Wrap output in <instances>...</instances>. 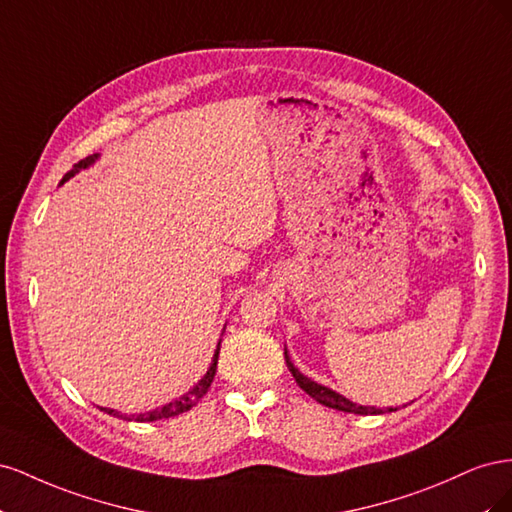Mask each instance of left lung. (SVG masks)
Masks as SVG:
<instances>
[{
    "mask_svg": "<svg viewBox=\"0 0 512 512\" xmlns=\"http://www.w3.org/2000/svg\"><path fill=\"white\" fill-rule=\"evenodd\" d=\"M284 356H286V365H288V369H290L292 378L297 380V384L301 386V389H303L309 397L316 399L318 404L327 406V408H335V410H339V412H352V414H380V412H382V410H378V408L354 404V401L346 399L344 395H339V393L327 389V386H322V384H318V382H314V380H309L307 376L301 374V371H299L297 367L292 365V361L288 359V352H284Z\"/></svg>",
    "mask_w": 512,
    "mask_h": 512,
    "instance_id": "left-lung-1",
    "label": "left lung"
}]
</instances>
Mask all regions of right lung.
<instances>
[{
  "mask_svg": "<svg viewBox=\"0 0 512 512\" xmlns=\"http://www.w3.org/2000/svg\"><path fill=\"white\" fill-rule=\"evenodd\" d=\"M96 160H98V153H94V156H89V158L81 160L79 164H74V168L70 170V173L64 175V179H61V183H66L70 177H74L76 173H79V170L91 166ZM218 356H220V344H218V350H215V354H213L211 367L207 369V374L203 376V380H200V382L194 386V389H190L188 393L181 395V397L175 399V401H170V404H166V406H162V408H156V410L145 412V414H121V412L111 410V408H102V412L113 414V416H117V418H123V421H138V423H151V421H160V418H170V416H177V414L188 412V410H190L192 406H196L198 401L203 399V395L209 391V386H211V382H213V378H215V369H218Z\"/></svg>",
  "mask_w": 512,
  "mask_h": 512,
  "instance_id": "obj_1",
  "label": "right lung"
}]
</instances>
